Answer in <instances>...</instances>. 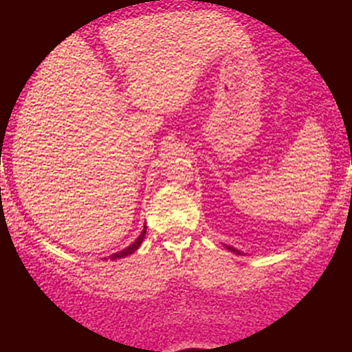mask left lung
<instances>
[{"mask_svg":"<svg viewBox=\"0 0 352 352\" xmlns=\"http://www.w3.org/2000/svg\"><path fill=\"white\" fill-rule=\"evenodd\" d=\"M223 246H225V248H227V250H230V252H233V253H236V254H243V253L240 252V250L233 248V246H228V245H223Z\"/></svg>","mask_w":352,"mask_h":352,"instance_id":"obj_1","label":"left lung"}]
</instances>
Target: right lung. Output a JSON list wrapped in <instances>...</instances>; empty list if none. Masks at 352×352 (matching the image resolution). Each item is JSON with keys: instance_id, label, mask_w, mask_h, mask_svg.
Instances as JSON below:
<instances>
[{"instance_id": "1", "label": "right lung", "mask_w": 352, "mask_h": 352, "mask_svg": "<svg viewBox=\"0 0 352 352\" xmlns=\"http://www.w3.org/2000/svg\"><path fill=\"white\" fill-rule=\"evenodd\" d=\"M145 232H147V227H144V230H142V233H140L139 236H137V240L134 241V243L132 245H129L127 248H124V250H120V252H117V253H112L111 256V260H119V258H125V256H129V254H132L135 252L137 248H139L140 246V243H142L144 241V238H145Z\"/></svg>"}]
</instances>
